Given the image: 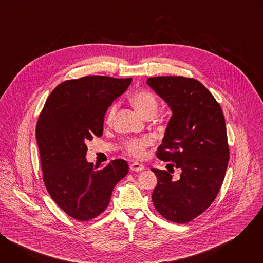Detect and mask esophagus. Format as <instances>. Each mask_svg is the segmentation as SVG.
Returning <instances> with one entry per match:
<instances>
[{
  "instance_id": "1",
  "label": "esophagus",
  "mask_w": 263,
  "mask_h": 263,
  "mask_svg": "<svg viewBox=\"0 0 263 263\" xmlns=\"http://www.w3.org/2000/svg\"><path fill=\"white\" fill-rule=\"evenodd\" d=\"M130 170L132 172H141L144 170V166L140 163H137V162H133L130 164Z\"/></svg>"
}]
</instances>
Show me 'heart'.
<instances>
[{"instance_id":"1","label":"heart","mask_w":263,"mask_h":263,"mask_svg":"<svg viewBox=\"0 0 263 263\" xmlns=\"http://www.w3.org/2000/svg\"><path fill=\"white\" fill-rule=\"evenodd\" d=\"M131 103L136 110L144 118L149 116H155L158 108V99L155 93L149 90H138L131 97ZM118 111V104H112L105 117V123L108 126L114 124ZM154 142L151 136H141L129 138L124 142V151L131 157L142 159L145 156V149L147 146L152 145Z\"/></svg>"}]
</instances>
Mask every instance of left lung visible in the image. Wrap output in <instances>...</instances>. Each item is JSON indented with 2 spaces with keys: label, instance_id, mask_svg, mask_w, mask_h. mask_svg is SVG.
<instances>
[{
  "label": "left lung",
  "instance_id": "8db88e82",
  "mask_svg": "<svg viewBox=\"0 0 263 263\" xmlns=\"http://www.w3.org/2000/svg\"><path fill=\"white\" fill-rule=\"evenodd\" d=\"M147 85L173 111L157 157L181 171L152 168L157 185L152 200L166 219L185 223L202 214L215 200L229 161V145L222 110L198 80L181 76L152 77Z\"/></svg>",
  "mask_w": 263,
  "mask_h": 263
}]
</instances>
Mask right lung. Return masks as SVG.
I'll return each instance as SVG.
<instances>
[{
    "instance_id": "obj_1",
    "label": "right lung",
    "mask_w": 263,
    "mask_h": 263,
    "mask_svg": "<svg viewBox=\"0 0 263 263\" xmlns=\"http://www.w3.org/2000/svg\"><path fill=\"white\" fill-rule=\"evenodd\" d=\"M132 78L86 76L60 83L49 96L36 125L43 179L54 202L70 217L86 221L108 206L112 191L129 172L116 159L99 168L86 161L87 140L103 134L108 107Z\"/></svg>"
}]
</instances>
